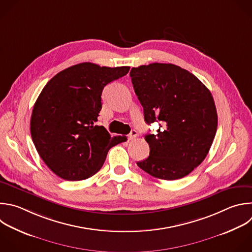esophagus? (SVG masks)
Instances as JSON below:
<instances>
[{
	"mask_svg": "<svg viewBox=\"0 0 252 252\" xmlns=\"http://www.w3.org/2000/svg\"><path fill=\"white\" fill-rule=\"evenodd\" d=\"M136 136H137V131H136V130H134V129H132V130L130 131V133H129V134H127V138H128L129 140L134 139Z\"/></svg>",
	"mask_w": 252,
	"mask_h": 252,
	"instance_id": "34e87169",
	"label": "esophagus"
}]
</instances>
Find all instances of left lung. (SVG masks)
<instances>
[{"instance_id":"1","label":"left lung","mask_w":252,"mask_h":252,"mask_svg":"<svg viewBox=\"0 0 252 252\" xmlns=\"http://www.w3.org/2000/svg\"><path fill=\"white\" fill-rule=\"evenodd\" d=\"M129 75L145 123L160 125L157 134L145 135L149 156L138 167L163 180L187 176L206 158L217 132L211 92L195 75L170 63L133 67Z\"/></svg>"}]
</instances>
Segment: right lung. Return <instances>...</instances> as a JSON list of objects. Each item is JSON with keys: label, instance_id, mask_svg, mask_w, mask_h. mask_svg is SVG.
I'll return each mask as SVG.
<instances>
[{"label": "right lung", "instance_id": "right-lung-1", "mask_svg": "<svg viewBox=\"0 0 252 252\" xmlns=\"http://www.w3.org/2000/svg\"><path fill=\"white\" fill-rule=\"evenodd\" d=\"M128 70L79 63L56 74L42 89L33 106L31 133L39 156L58 177L79 181L93 176L110 148L126 140L112 137L97 123L104 87Z\"/></svg>", "mask_w": 252, "mask_h": 252}]
</instances>
